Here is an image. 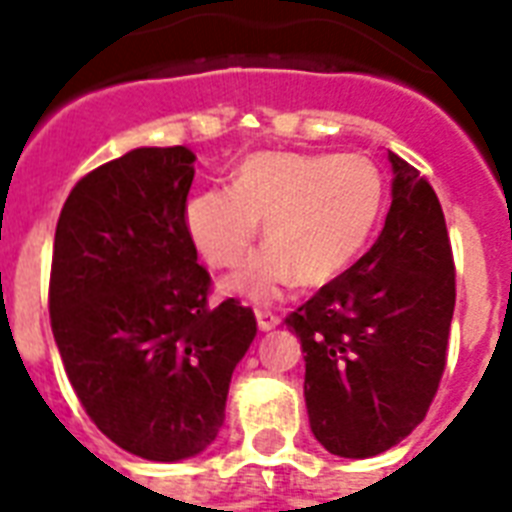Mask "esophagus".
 I'll return each instance as SVG.
<instances>
[{
    "label": "esophagus",
    "instance_id": "1",
    "mask_svg": "<svg viewBox=\"0 0 512 512\" xmlns=\"http://www.w3.org/2000/svg\"><path fill=\"white\" fill-rule=\"evenodd\" d=\"M282 319H279V314H273V311H257V327L263 330V333H268V330H273V327L279 325Z\"/></svg>",
    "mask_w": 512,
    "mask_h": 512
}]
</instances>
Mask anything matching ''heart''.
<instances>
[{
    "label": "heart",
    "mask_w": 512,
    "mask_h": 512,
    "mask_svg": "<svg viewBox=\"0 0 512 512\" xmlns=\"http://www.w3.org/2000/svg\"><path fill=\"white\" fill-rule=\"evenodd\" d=\"M384 177L368 155L257 152L241 163L233 190L190 198V239L212 268H236L263 222L265 252L228 282L230 292L273 298L287 284L322 287L368 247L384 212Z\"/></svg>",
    "instance_id": "b5f03b06"
}]
</instances>
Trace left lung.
I'll use <instances>...</instances> for the list:
<instances>
[{
  "instance_id": "left-lung-1",
  "label": "left lung",
  "mask_w": 512,
  "mask_h": 512,
  "mask_svg": "<svg viewBox=\"0 0 512 512\" xmlns=\"http://www.w3.org/2000/svg\"><path fill=\"white\" fill-rule=\"evenodd\" d=\"M392 206L376 244L287 314L306 351L311 432L335 456L368 459L419 427L446 370L456 271L427 177L389 152Z\"/></svg>"
}]
</instances>
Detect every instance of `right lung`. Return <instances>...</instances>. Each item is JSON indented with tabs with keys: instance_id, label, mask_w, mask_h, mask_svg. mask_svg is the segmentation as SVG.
<instances>
[{
	"instance_id": "obj_1",
	"label": "right lung",
	"mask_w": 512,
	"mask_h": 512,
	"mask_svg": "<svg viewBox=\"0 0 512 512\" xmlns=\"http://www.w3.org/2000/svg\"><path fill=\"white\" fill-rule=\"evenodd\" d=\"M195 155L139 147L85 174L56 225L48 308L74 395L128 454L177 462L222 427L252 308L209 303L187 233Z\"/></svg>"
}]
</instances>
